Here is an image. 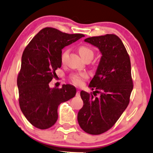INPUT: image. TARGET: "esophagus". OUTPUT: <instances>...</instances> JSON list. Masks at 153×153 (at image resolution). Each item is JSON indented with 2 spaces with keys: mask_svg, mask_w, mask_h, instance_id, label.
I'll return each mask as SVG.
<instances>
[{
  "mask_svg": "<svg viewBox=\"0 0 153 153\" xmlns=\"http://www.w3.org/2000/svg\"><path fill=\"white\" fill-rule=\"evenodd\" d=\"M76 96L77 97H79L80 96V91L78 90L77 91V93H76Z\"/></svg>",
  "mask_w": 153,
  "mask_h": 153,
  "instance_id": "obj_1",
  "label": "esophagus"
}]
</instances>
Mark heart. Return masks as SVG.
<instances>
[{
	"mask_svg": "<svg viewBox=\"0 0 153 153\" xmlns=\"http://www.w3.org/2000/svg\"><path fill=\"white\" fill-rule=\"evenodd\" d=\"M69 52V49H67L64 50L61 55V60L62 63L65 62V58L67 57L68 55ZM79 53L83 59L86 57H91L92 59L94 56V51L90 47L82 45L79 48ZM88 78V74L87 73H80V74H75L71 75L70 77L71 81L76 85H82L84 82V80Z\"/></svg>",
	"mask_w": 153,
	"mask_h": 153,
	"instance_id": "1",
	"label": "heart"
}]
</instances>
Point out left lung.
Wrapping results in <instances>:
<instances>
[{
	"label": "left lung",
	"mask_w": 153,
	"mask_h": 153,
	"mask_svg": "<svg viewBox=\"0 0 153 153\" xmlns=\"http://www.w3.org/2000/svg\"><path fill=\"white\" fill-rule=\"evenodd\" d=\"M102 54L95 76L89 87L93 94L81 91L84 105L77 114L82 129L100 134L111 128L126 110L133 89L129 55L118 36L107 34L85 39ZM94 93L100 94L95 97Z\"/></svg>",
	"instance_id": "1"
}]
</instances>
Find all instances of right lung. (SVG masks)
<instances>
[{"label": "right lung", "mask_w": 153, "mask_h": 153, "mask_svg": "<svg viewBox=\"0 0 153 153\" xmlns=\"http://www.w3.org/2000/svg\"><path fill=\"white\" fill-rule=\"evenodd\" d=\"M84 37L68 34L46 27L30 41L21 58L17 86L19 105L29 123L39 129H48L56 123L59 105L76 96L72 85L51 88L49 84L62 66V49Z\"/></svg>", "instance_id": "right-lung-1"}]
</instances>
